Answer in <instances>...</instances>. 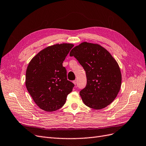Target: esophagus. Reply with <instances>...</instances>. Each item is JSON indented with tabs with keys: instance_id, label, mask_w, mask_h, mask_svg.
<instances>
[{
	"instance_id": "34e87169",
	"label": "esophagus",
	"mask_w": 146,
	"mask_h": 146,
	"mask_svg": "<svg viewBox=\"0 0 146 146\" xmlns=\"http://www.w3.org/2000/svg\"><path fill=\"white\" fill-rule=\"evenodd\" d=\"M73 84H74V85H76V84H77V82H78L77 80H73Z\"/></svg>"
}]
</instances>
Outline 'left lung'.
<instances>
[{
	"instance_id": "8db88e82",
	"label": "left lung",
	"mask_w": 146,
	"mask_h": 146,
	"mask_svg": "<svg viewBox=\"0 0 146 146\" xmlns=\"http://www.w3.org/2000/svg\"><path fill=\"white\" fill-rule=\"evenodd\" d=\"M86 72L87 85L79 92L84 103L94 110L111 104L119 92L121 74L110 52L101 46L82 42L70 51Z\"/></svg>"
}]
</instances>
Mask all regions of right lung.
Segmentation results:
<instances>
[{
	"label": "right lung",
	"instance_id": "1",
	"mask_svg": "<svg viewBox=\"0 0 146 146\" xmlns=\"http://www.w3.org/2000/svg\"><path fill=\"white\" fill-rule=\"evenodd\" d=\"M72 44L48 46L40 51L29 63L26 73V87L35 104L42 110L52 112L66 103L74 84L67 80L62 66Z\"/></svg>",
	"mask_w": 146,
	"mask_h": 146
}]
</instances>
